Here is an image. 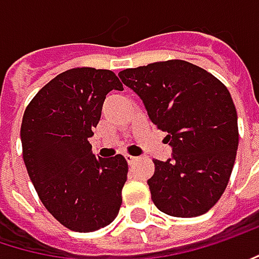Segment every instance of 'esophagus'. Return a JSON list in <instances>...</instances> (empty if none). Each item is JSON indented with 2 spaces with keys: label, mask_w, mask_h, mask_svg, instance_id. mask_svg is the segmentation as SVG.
Returning <instances> with one entry per match:
<instances>
[{
  "label": "esophagus",
  "mask_w": 259,
  "mask_h": 259,
  "mask_svg": "<svg viewBox=\"0 0 259 259\" xmlns=\"http://www.w3.org/2000/svg\"><path fill=\"white\" fill-rule=\"evenodd\" d=\"M125 160L128 162V165H133V163H134V162L137 160V157L131 156V155H126V156H125Z\"/></svg>",
  "instance_id": "obj_1"
}]
</instances>
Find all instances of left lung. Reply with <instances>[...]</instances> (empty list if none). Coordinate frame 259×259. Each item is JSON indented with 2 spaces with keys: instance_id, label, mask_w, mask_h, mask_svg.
I'll return each mask as SVG.
<instances>
[{
  "instance_id": "obj_1",
  "label": "left lung",
  "mask_w": 259,
  "mask_h": 259,
  "mask_svg": "<svg viewBox=\"0 0 259 259\" xmlns=\"http://www.w3.org/2000/svg\"><path fill=\"white\" fill-rule=\"evenodd\" d=\"M166 133L168 160L155 159L147 180L156 208L171 217L208 212L230 180L239 146L237 112L226 85L184 60L156 62L119 72Z\"/></svg>"
}]
</instances>
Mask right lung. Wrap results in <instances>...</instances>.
<instances>
[{"label": "right lung", "mask_w": 259, "mask_h": 259, "mask_svg": "<svg viewBox=\"0 0 259 259\" xmlns=\"http://www.w3.org/2000/svg\"><path fill=\"white\" fill-rule=\"evenodd\" d=\"M112 90H123L112 70L69 69L38 91L23 115L29 178L48 212L69 230H99L119 212L128 163L122 155L96 157L88 141Z\"/></svg>", "instance_id": "add662e5"}]
</instances>
